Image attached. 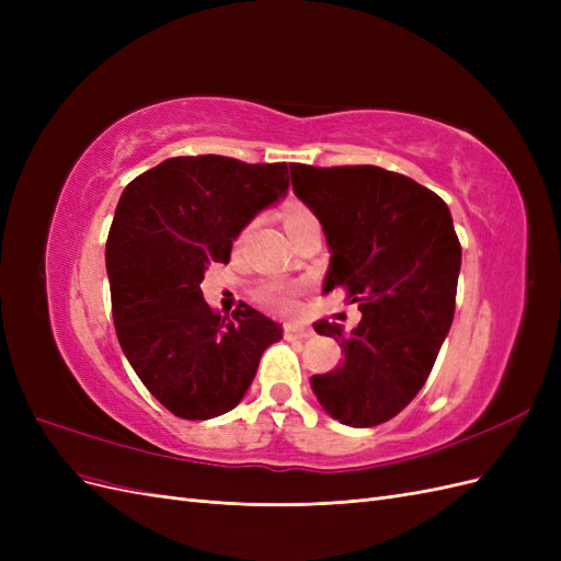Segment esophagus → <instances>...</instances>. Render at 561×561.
Here are the masks:
<instances>
[{"instance_id":"1","label":"esophagus","mask_w":561,"mask_h":561,"mask_svg":"<svg viewBox=\"0 0 561 561\" xmlns=\"http://www.w3.org/2000/svg\"><path fill=\"white\" fill-rule=\"evenodd\" d=\"M283 332H285V336H290V339H307V336L313 334V330L307 328V325H301V322H285Z\"/></svg>"}]
</instances>
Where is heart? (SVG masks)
Here are the masks:
<instances>
[{
    "instance_id": "heart-1",
    "label": "heart",
    "mask_w": 561,
    "mask_h": 561,
    "mask_svg": "<svg viewBox=\"0 0 561 561\" xmlns=\"http://www.w3.org/2000/svg\"><path fill=\"white\" fill-rule=\"evenodd\" d=\"M309 222H316V217L311 210L301 208V206H295L285 213V229L287 233H295L297 229H301L304 225ZM295 295L297 290L290 285H283V283H268L264 285L260 290V297L262 301H266L268 307H276V309H290L293 301H295Z\"/></svg>"
}]
</instances>
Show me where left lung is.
<instances>
[{"label": "left lung", "mask_w": 561, "mask_h": 561, "mask_svg": "<svg viewBox=\"0 0 561 561\" xmlns=\"http://www.w3.org/2000/svg\"><path fill=\"white\" fill-rule=\"evenodd\" d=\"M290 175L332 252L325 293L342 287L363 311L351 332L313 325L344 353L328 375L311 377L313 393L344 426H379L414 400L451 328L461 243L449 208L379 165L290 163Z\"/></svg>", "instance_id": "obj_1"}]
</instances>
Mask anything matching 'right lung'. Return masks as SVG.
I'll list each match as a JSON object with an SVG mask.
<instances>
[{
  "instance_id": "add662e5",
  "label": "right lung",
  "mask_w": 561,
  "mask_h": 561,
  "mask_svg": "<svg viewBox=\"0 0 561 561\" xmlns=\"http://www.w3.org/2000/svg\"><path fill=\"white\" fill-rule=\"evenodd\" d=\"M287 163L175 157L135 178L118 198L105 262L118 344L168 412L203 421L233 410L257 375L278 322L203 299L208 264L229 262L250 219L280 198Z\"/></svg>"
}]
</instances>
